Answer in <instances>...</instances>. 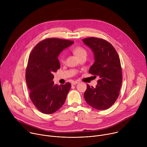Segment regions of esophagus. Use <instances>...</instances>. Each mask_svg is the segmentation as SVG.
Segmentation results:
<instances>
[{"label": "esophagus", "instance_id": "1", "mask_svg": "<svg viewBox=\"0 0 147 147\" xmlns=\"http://www.w3.org/2000/svg\"><path fill=\"white\" fill-rule=\"evenodd\" d=\"M78 81H73V82H71V85L75 86L76 84H78Z\"/></svg>", "mask_w": 147, "mask_h": 147}]
</instances>
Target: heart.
Listing matches in <instances>:
<instances>
[{
	"label": "heart",
	"mask_w": 147,
	"mask_h": 147,
	"mask_svg": "<svg viewBox=\"0 0 147 147\" xmlns=\"http://www.w3.org/2000/svg\"><path fill=\"white\" fill-rule=\"evenodd\" d=\"M73 53L78 58H80L81 56H82L84 55H87L86 51L84 49H83L82 48L80 47H77L75 48H74ZM60 59L61 61H62V62L64 61V60H65V55H64V53H62L60 55Z\"/></svg>",
	"instance_id": "obj_1"
}]
</instances>
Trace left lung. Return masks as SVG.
Masks as SVG:
<instances>
[{
    "label": "left lung",
    "mask_w": 147,
    "mask_h": 147,
    "mask_svg": "<svg viewBox=\"0 0 147 147\" xmlns=\"http://www.w3.org/2000/svg\"><path fill=\"white\" fill-rule=\"evenodd\" d=\"M94 56V63L89 73L98 76L95 87L87 85L84 94L90 106L98 110H105L115 102L119 95L122 82L120 61L114 47L108 41L94 37L82 39Z\"/></svg>",
    "instance_id": "obj_1"
}]
</instances>
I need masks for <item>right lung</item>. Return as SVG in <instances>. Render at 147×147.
Wrapping results in <instances>:
<instances>
[{
	"mask_svg": "<svg viewBox=\"0 0 147 147\" xmlns=\"http://www.w3.org/2000/svg\"><path fill=\"white\" fill-rule=\"evenodd\" d=\"M74 42L58 38H48L40 42L31 52L26 69V79L30 97L42 113L51 114L64 104L71 84L57 86L53 81V73L60 69V53Z\"/></svg>",
	"mask_w": 147,
	"mask_h": 147,
	"instance_id": "obj_1",
	"label": "right lung"
}]
</instances>
